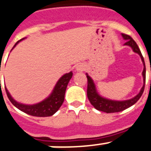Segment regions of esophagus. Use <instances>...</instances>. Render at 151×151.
<instances>
[{
    "mask_svg": "<svg viewBox=\"0 0 151 151\" xmlns=\"http://www.w3.org/2000/svg\"><path fill=\"white\" fill-rule=\"evenodd\" d=\"M76 69H77V71H82V70H83V69H84V65H78L77 66V68H76Z\"/></svg>",
    "mask_w": 151,
    "mask_h": 151,
    "instance_id": "obj_1",
    "label": "esophagus"
}]
</instances>
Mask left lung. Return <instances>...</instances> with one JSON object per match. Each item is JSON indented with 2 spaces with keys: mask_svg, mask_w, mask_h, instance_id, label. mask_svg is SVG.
I'll return each instance as SVG.
<instances>
[{
  "mask_svg": "<svg viewBox=\"0 0 151 151\" xmlns=\"http://www.w3.org/2000/svg\"><path fill=\"white\" fill-rule=\"evenodd\" d=\"M123 39L126 40V42L124 43V45H128L132 48V50L135 53H137L140 55L144 64V70L142 72L143 78H144V85H143L142 88L140 90V93L135 96L134 97L131 99L124 101H115L111 100V99H106V98L101 96L98 94L96 90V86L93 83V81L92 80L91 77L86 74V77H87V97L95 109H96L99 111L106 112V113H112V112H119L123 111V110L129 108L130 106H133L134 103L137 102L141 96H142L143 92L145 90V81H146V68H145V63L144 60V57L142 56L140 48L137 46V43L134 42L133 39L130 36L126 35V34L122 33V34Z\"/></svg>",
  "mask_w": 151,
  "mask_h": 151,
  "instance_id": "1",
  "label": "left lung"
}]
</instances>
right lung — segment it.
<instances>
[{"mask_svg":"<svg viewBox=\"0 0 151 151\" xmlns=\"http://www.w3.org/2000/svg\"><path fill=\"white\" fill-rule=\"evenodd\" d=\"M23 39H24V38L20 39L19 41L23 40ZM19 41H18L14 45V48L17 45V44H18ZM72 76H73L72 71L63 75L57 82L51 95L40 103L34 105H25L17 103V101L13 99L6 87H5V90H6L7 97L10 99V102L12 103L14 106L19 109L20 111L30 115H32V116L48 117V116L54 115L61 106L64 99H65L67 86H68L70 80L71 79Z\"/></svg>","mask_w":151,"mask_h":151,"instance_id":"1","label":"right lung"}]
</instances>
